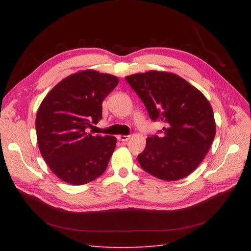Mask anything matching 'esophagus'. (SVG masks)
Returning <instances> with one entry per match:
<instances>
[{
  "mask_svg": "<svg viewBox=\"0 0 251 251\" xmlns=\"http://www.w3.org/2000/svg\"><path fill=\"white\" fill-rule=\"evenodd\" d=\"M131 136L130 135H118L117 136V139L119 141H123V142H126L128 139H130Z\"/></svg>",
  "mask_w": 251,
  "mask_h": 251,
  "instance_id": "1",
  "label": "esophagus"
}]
</instances>
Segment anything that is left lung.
I'll return each instance as SVG.
<instances>
[{
	"mask_svg": "<svg viewBox=\"0 0 251 251\" xmlns=\"http://www.w3.org/2000/svg\"><path fill=\"white\" fill-rule=\"evenodd\" d=\"M153 121L165 126L147 138L138 155L151 176L176 181L192 174L204 159L216 135L210 103L198 89L169 72L149 71L126 76Z\"/></svg>",
	"mask_w": 251,
	"mask_h": 251,
	"instance_id": "8db88e82",
	"label": "left lung"
}]
</instances>
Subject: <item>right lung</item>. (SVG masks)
<instances>
[{"instance_id": "obj_1", "label": "right lung", "mask_w": 251, "mask_h": 251, "mask_svg": "<svg viewBox=\"0 0 251 251\" xmlns=\"http://www.w3.org/2000/svg\"><path fill=\"white\" fill-rule=\"evenodd\" d=\"M118 78L94 70L66 77L44 98L36 114L37 143L44 160L63 181L82 185L107 170L116 147L114 136L93 135L101 103Z\"/></svg>"}]
</instances>
